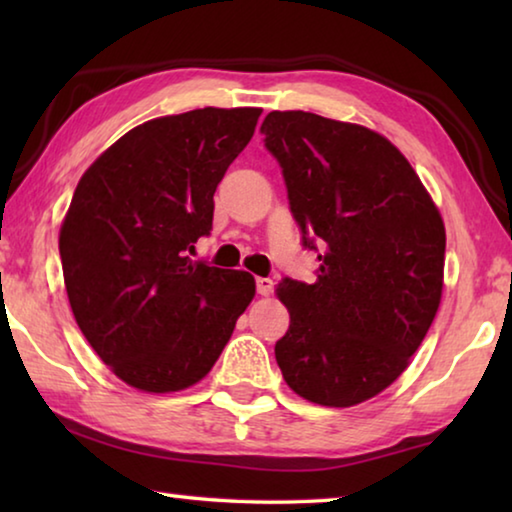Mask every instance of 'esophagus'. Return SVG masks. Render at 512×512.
Instances as JSON below:
<instances>
[{
    "instance_id": "34e87169",
    "label": "esophagus",
    "mask_w": 512,
    "mask_h": 512,
    "mask_svg": "<svg viewBox=\"0 0 512 512\" xmlns=\"http://www.w3.org/2000/svg\"><path fill=\"white\" fill-rule=\"evenodd\" d=\"M275 282L271 277H257V293L259 296H271Z\"/></svg>"
}]
</instances>
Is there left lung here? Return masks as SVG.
<instances>
[{
  "instance_id": "left-lung-1",
  "label": "left lung",
  "mask_w": 512,
  "mask_h": 512,
  "mask_svg": "<svg viewBox=\"0 0 512 512\" xmlns=\"http://www.w3.org/2000/svg\"><path fill=\"white\" fill-rule=\"evenodd\" d=\"M262 133L320 262L314 284H277L291 316L277 366L309 402L361 404L402 375L436 318L443 219L409 160L366 126L273 110Z\"/></svg>"
}]
</instances>
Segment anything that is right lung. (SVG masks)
<instances>
[{
  "label": "right lung",
  "mask_w": 512,
  "mask_h": 512,
  "mask_svg": "<svg viewBox=\"0 0 512 512\" xmlns=\"http://www.w3.org/2000/svg\"><path fill=\"white\" fill-rule=\"evenodd\" d=\"M262 108H201L144 121L83 173L60 225L69 305L128 386L173 393L201 381L255 296L246 271L192 262L214 192Z\"/></svg>",
  "instance_id": "1"
}]
</instances>
